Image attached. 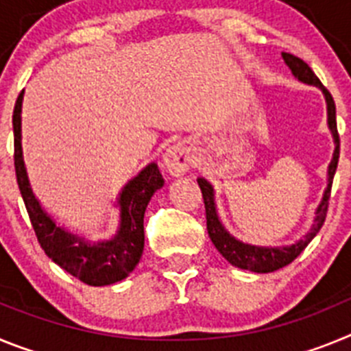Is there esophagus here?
Instances as JSON below:
<instances>
[{
    "mask_svg": "<svg viewBox=\"0 0 351 351\" xmlns=\"http://www.w3.org/2000/svg\"><path fill=\"white\" fill-rule=\"evenodd\" d=\"M163 167L172 176H182L193 167V154L186 142H176L163 154Z\"/></svg>",
    "mask_w": 351,
    "mask_h": 351,
    "instance_id": "1",
    "label": "esophagus"
}]
</instances>
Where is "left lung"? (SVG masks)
<instances>
[{"label":"left lung","instance_id":"left-lung-1","mask_svg":"<svg viewBox=\"0 0 351 351\" xmlns=\"http://www.w3.org/2000/svg\"><path fill=\"white\" fill-rule=\"evenodd\" d=\"M285 63L290 66L291 73L297 77L299 80L306 84H313V86H318V88L324 91L325 100H327V114H328V126H330V132L334 135V141H336V151H334V158L328 165V184L327 190L324 193V200L316 209V218L315 225H313L311 232L304 239H300L297 244H291L287 247H258V246H250V244H244L237 239L232 237L228 232L223 228V225L219 223L218 214H216V207H214V193L213 188H210L209 182L206 179H197L200 190H202L204 197V206H206V219H207V232H209V237L213 241V244L216 246V250L225 256L232 265L239 269H247V271L253 272H272L278 271V269L285 267L288 263H291L297 256L304 251V247L308 246L313 241L320 228L324 226L325 218H327L328 210V198H330V188H332V179L334 173L337 169V161H339V133H337V123H336V104H334L332 95L327 91L324 84L320 82V79L315 75V71L309 68V64L306 61H302L297 56H291L288 52H283Z\"/></svg>","mask_w":351,"mask_h":351}]
</instances>
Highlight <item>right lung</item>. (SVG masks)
I'll list each match as a JSON object with an SVG mask.
<instances>
[{
    "mask_svg": "<svg viewBox=\"0 0 351 351\" xmlns=\"http://www.w3.org/2000/svg\"><path fill=\"white\" fill-rule=\"evenodd\" d=\"M23 95L17 96L12 116L14 125V165L17 184L23 195L29 221L40 246L61 269L91 287H105L125 280L135 269L144 251V213L154 191L163 186L156 163L145 167L121 193V226L116 237L105 243L89 244L68 234L43 213L29 188L21 147V107Z\"/></svg>",
    "mask_w": 351,
    "mask_h": 351,
    "instance_id": "obj_1",
    "label": "right lung"
}]
</instances>
